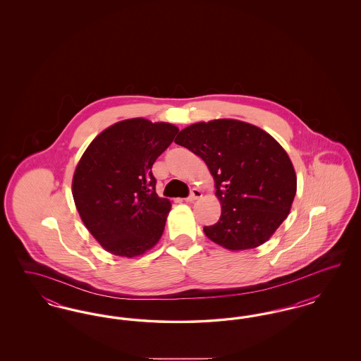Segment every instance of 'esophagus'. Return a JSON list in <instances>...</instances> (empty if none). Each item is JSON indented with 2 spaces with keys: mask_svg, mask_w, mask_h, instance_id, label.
<instances>
[{
  "mask_svg": "<svg viewBox=\"0 0 361 361\" xmlns=\"http://www.w3.org/2000/svg\"><path fill=\"white\" fill-rule=\"evenodd\" d=\"M199 197H202V192H200V189L193 188L190 190V193H189V196L185 199V200H187L188 203H192V202L197 200Z\"/></svg>",
  "mask_w": 361,
  "mask_h": 361,
  "instance_id": "esophagus-1",
  "label": "esophagus"
}]
</instances>
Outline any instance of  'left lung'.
Instances as JSON below:
<instances>
[{"label":"left lung","mask_w":361,"mask_h":361,"mask_svg":"<svg viewBox=\"0 0 361 361\" xmlns=\"http://www.w3.org/2000/svg\"><path fill=\"white\" fill-rule=\"evenodd\" d=\"M174 142L199 155L215 180L222 214L203 228L207 237L228 250L269 240L296 193L291 159L275 137L245 121L218 119L189 126Z\"/></svg>","instance_id":"1"}]
</instances>
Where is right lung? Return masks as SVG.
Masks as SVG:
<instances>
[{"mask_svg": "<svg viewBox=\"0 0 361 361\" xmlns=\"http://www.w3.org/2000/svg\"><path fill=\"white\" fill-rule=\"evenodd\" d=\"M178 128L128 119L92 140L73 176V197L90 234L115 256L137 257L159 240L171 202L155 193L152 166Z\"/></svg>", "mask_w": 361, "mask_h": 361, "instance_id": "right-lung-1", "label": "right lung"}]
</instances>
